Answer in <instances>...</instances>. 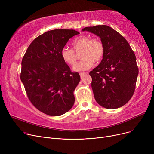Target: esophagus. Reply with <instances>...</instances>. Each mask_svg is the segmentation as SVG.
Returning a JSON list of instances; mask_svg holds the SVG:
<instances>
[{"label": "esophagus", "mask_w": 154, "mask_h": 154, "mask_svg": "<svg viewBox=\"0 0 154 154\" xmlns=\"http://www.w3.org/2000/svg\"><path fill=\"white\" fill-rule=\"evenodd\" d=\"M80 77H82V76L84 75H85V74H86V73H85V72H80Z\"/></svg>", "instance_id": "34e87169"}]
</instances>
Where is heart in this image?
Wrapping results in <instances>:
<instances>
[{
  "label": "heart",
  "mask_w": 154,
  "mask_h": 154,
  "mask_svg": "<svg viewBox=\"0 0 154 154\" xmlns=\"http://www.w3.org/2000/svg\"><path fill=\"white\" fill-rule=\"evenodd\" d=\"M74 50L68 47H63L61 50L60 55L62 60L69 65L74 64L76 60L75 52L82 51L81 59L77 62L73 70L77 72L85 71L91 68L94 63L99 62L103 58L105 48L99 38H92L87 35H80L74 39L72 42Z\"/></svg>",
  "instance_id": "heart-1"
}]
</instances>
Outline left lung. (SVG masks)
Wrapping results in <instances>:
<instances>
[{
  "label": "left lung",
  "mask_w": 154,
  "mask_h": 154,
  "mask_svg": "<svg viewBox=\"0 0 154 154\" xmlns=\"http://www.w3.org/2000/svg\"><path fill=\"white\" fill-rule=\"evenodd\" d=\"M82 31L99 36L105 48L101 62L89 73L96 102L108 109L122 107L132 98L139 74L134 51L127 40L109 26L87 27Z\"/></svg>",
  "instance_id": "obj_1"
}]
</instances>
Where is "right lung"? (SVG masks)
Returning a JSON list of instances; mask_svg holds the SVG:
<instances>
[{
    "mask_svg": "<svg viewBox=\"0 0 154 154\" xmlns=\"http://www.w3.org/2000/svg\"><path fill=\"white\" fill-rule=\"evenodd\" d=\"M74 30L55 29L35 38L22 60L20 79L29 99L38 110L51 116L67 112L74 106V91L80 80L60 55Z\"/></svg>",
    "mask_w": 154,
    "mask_h": 154,
    "instance_id": "1",
    "label": "right lung"
}]
</instances>
